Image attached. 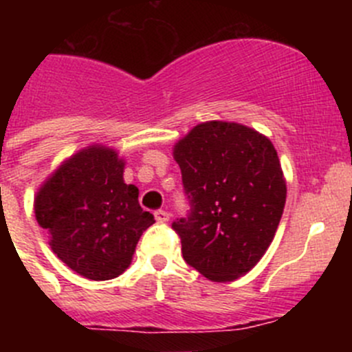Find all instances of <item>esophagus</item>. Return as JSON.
I'll use <instances>...</instances> for the list:
<instances>
[{
    "mask_svg": "<svg viewBox=\"0 0 352 352\" xmlns=\"http://www.w3.org/2000/svg\"><path fill=\"white\" fill-rule=\"evenodd\" d=\"M170 214L166 211H163V209H158V211H155V219L158 223H166L168 221Z\"/></svg>",
    "mask_w": 352,
    "mask_h": 352,
    "instance_id": "obj_1",
    "label": "esophagus"
}]
</instances>
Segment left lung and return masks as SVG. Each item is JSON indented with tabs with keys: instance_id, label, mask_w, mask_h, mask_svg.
Listing matches in <instances>:
<instances>
[{
	"instance_id": "left-lung-1",
	"label": "left lung",
	"mask_w": 352,
	"mask_h": 352,
	"mask_svg": "<svg viewBox=\"0 0 352 352\" xmlns=\"http://www.w3.org/2000/svg\"><path fill=\"white\" fill-rule=\"evenodd\" d=\"M189 199L172 223L184 261L216 283L247 274L276 235L286 180L269 138L236 122L197 124L173 148Z\"/></svg>"
}]
</instances>
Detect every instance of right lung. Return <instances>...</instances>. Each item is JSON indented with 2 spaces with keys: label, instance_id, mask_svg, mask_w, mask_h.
Instances as JSON below:
<instances>
[{
  "label": "right lung",
  "instance_id": "add662e5",
  "mask_svg": "<svg viewBox=\"0 0 352 352\" xmlns=\"http://www.w3.org/2000/svg\"><path fill=\"white\" fill-rule=\"evenodd\" d=\"M122 173L117 151L94 144L63 162L35 196V218L52 252L91 281L122 274L140 236L155 223L138 202V187L127 186Z\"/></svg>",
  "mask_w": 352,
  "mask_h": 352
}]
</instances>
